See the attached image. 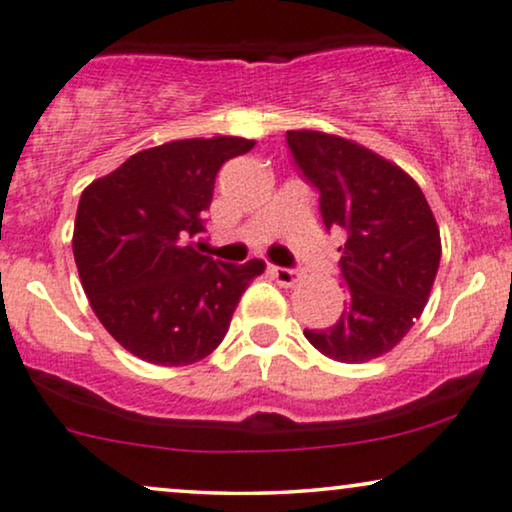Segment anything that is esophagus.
Masks as SVG:
<instances>
[{
    "mask_svg": "<svg viewBox=\"0 0 512 512\" xmlns=\"http://www.w3.org/2000/svg\"><path fill=\"white\" fill-rule=\"evenodd\" d=\"M272 274H274V279L281 283V286H293V283L298 281V272L291 267H272Z\"/></svg>",
    "mask_w": 512,
    "mask_h": 512,
    "instance_id": "obj_1",
    "label": "esophagus"
}]
</instances>
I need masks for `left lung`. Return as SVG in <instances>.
<instances>
[{
	"label": "left lung",
	"instance_id": "obj_1",
	"mask_svg": "<svg viewBox=\"0 0 512 512\" xmlns=\"http://www.w3.org/2000/svg\"><path fill=\"white\" fill-rule=\"evenodd\" d=\"M286 143L317 188L324 229L346 236L338 248L341 317L329 329H305V338L331 360H374L427 305L441 260L439 226L420 186L367 147L317 131H288Z\"/></svg>",
	"mask_w": 512,
	"mask_h": 512
}]
</instances>
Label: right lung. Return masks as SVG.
<instances>
[{
	"label": "right lung",
	"mask_w": 512,
	"mask_h": 512,
	"mask_svg": "<svg viewBox=\"0 0 512 512\" xmlns=\"http://www.w3.org/2000/svg\"><path fill=\"white\" fill-rule=\"evenodd\" d=\"M252 140H174L128 157L78 202L73 257L92 310L128 353L152 365L202 360L264 262L202 255L205 212L221 164Z\"/></svg>",
	"instance_id": "right-lung-1"
}]
</instances>
